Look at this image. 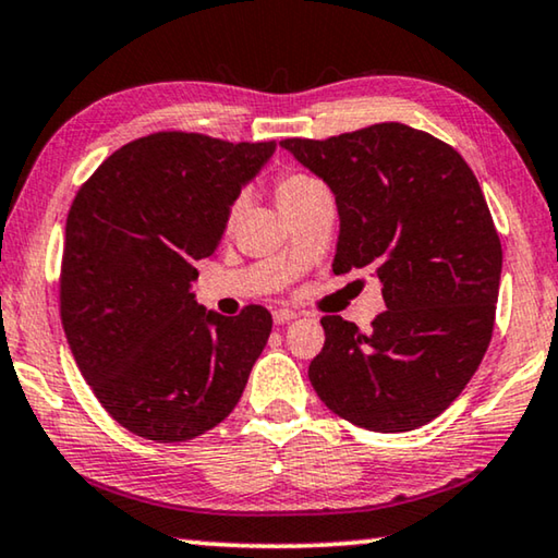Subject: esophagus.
Returning <instances> with one entry per match:
<instances>
[{
	"instance_id": "34e87169",
	"label": "esophagus",
	"mask_w": 558,
	"mask_h": 558,
	"mask_svg": "<svg viewBox=\"0 0 558 558\" xmlns=\"http://www.w3.org/2000/svg\"><path fill=\"white\" fill-rule=\"evenodd\" d=\"M292 319H296L294 310H274V325H289Z\"/></svg>"
}]
</instances>
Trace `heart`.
I'll return each mask as SVG.
<instances>
[{
	"instance_id": "heart-1",
	"label": "heart",
	"mask_w": 558,
	"mask_h": 558,
	"mask_svg": "<svg viewBox=\"0 0 558 558\" xmlns=\"http://www.w3.org/2000/svg\"><path fill=\"white\" fill-rule=\"evenodd\" d=\"M327 185L322 183L317 175L312 173H302V171H289V173H281L277 183H274V193H277V201L281 206V211L289 214L294 211L296 206L306 204V201L319 196V193H325ZM241 208H244V198H233L229 208H226V226H231L239 221L241 216Z\"/></svg>"
}]
</instances>
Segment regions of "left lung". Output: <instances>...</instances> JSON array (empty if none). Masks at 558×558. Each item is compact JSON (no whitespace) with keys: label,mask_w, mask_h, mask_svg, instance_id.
<instances>
[{"label":"left lung","mask_w":558,"mask_h":558,"mask_svg":"<svg viewBox=\"0 0 558 558\" xmlns=\"http://www.w3.org/2000/svg\"><path fill=\"white\" fill-rule=\"evenodd\" d=\"M281 145L335 193V274L369 269L387 306L369 332L322 317L312 387L367 430L430 423L471 383L494 335L504 252L478 179L453 145L402 123Z\"/></svg>","instance_id":"8db88e82"}]
</instances>
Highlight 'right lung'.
<instances>
[{"label": "right lung", "instance_id": "add662e5", "mask_svg": "<svg viewBox=\"0 0 558 558\" xmlns=\"http://www.w3.org/2000/svg\"><path fill=\"white\" fill-rule=\"evenodd\" d=\"M277 150L158 131L125 143L72 201L60 319L95 398L156 442L204 435L236 408L271 335V314L198 306L196 262L216 254L226 208Z\"/></svg>", "mask_w": 558, "mask_h": 558}]
</instances>
